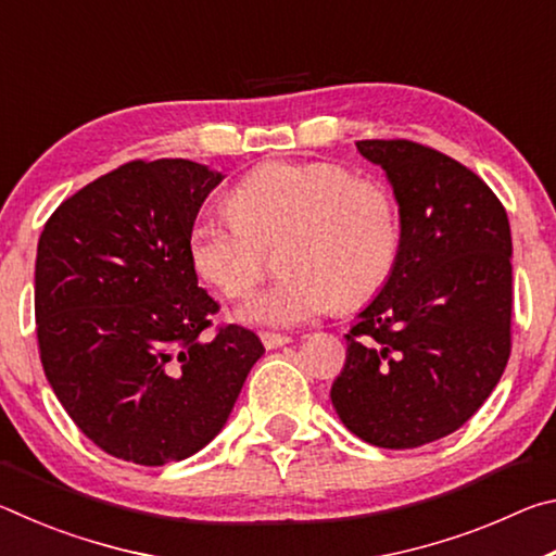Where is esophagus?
Instances as JSON below:
<instances>
[{
	"mask_svg": "<svg viewBox=\"0 0 556 556\" xmlns=\"http://www.w3.org/2000/svg\"><path fill=\"white\" fill-rule=\"evenodd\" d=\"M260 338H262V343H265L267 351H271V348H279V345H287L291 341V336L275 333V331H262Z\"/></svg>",
	"mask_w": 556,
	"mask_h": 556,
	"instance_id": "34e87169",
	"label": "esophagus"
}]
</instances>
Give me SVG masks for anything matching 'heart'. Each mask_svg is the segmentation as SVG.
Listing matches in <instances>:
<instances>
[{
	"label": "heart",
	"mask_w": 556,
	"mask_h": 556,
	"mask_svg": "<svg viewBox=\"0 0 556 556\" xmlns=\"http://www.w3.org/2000/svg\"><path fill=\"white\" fill-rule=\"evenodd\" d=\"M230 213H203L188 230L193 269L225 299H244L279 244L287 277L242 308L265 326H296L336 304L357 308L388 285L402 220L388 186L331 162H271L242 176Z\"/></svg>",
	"instance_id": "heart-1"
}]
</instances>
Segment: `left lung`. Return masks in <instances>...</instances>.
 <instances>
[{
	"label": "left lung",
	"instance_id": "left-lung-1",
	"mask_svg": "<svg viewBox=\"0 0 556 556\" xmlns=\"http://www.w3.org/2000/svg\"><path fill=\"white\" fill-rule=\"evenodd\" d=\"M400 203L392 277L345 333L331 402L355 437L417 448L464 427L510 357L513 238L481 176L409 139H363Z\"/></svg>",
	"mask_w": 556,
	"mask_h": 556
}]
</instances>
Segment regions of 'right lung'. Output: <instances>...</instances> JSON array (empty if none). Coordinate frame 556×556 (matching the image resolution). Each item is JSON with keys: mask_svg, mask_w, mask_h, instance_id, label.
I'll return each mask as SVG.
<instances>
[{"mask_svg": "<svg viewBox=\"0 0 556 556\" xmlns=\"http://www.w3.org/2000/svg\"><path fill=\"white\" fill-rule=\"evenodd\" d=\"M223 174L188 159L127 162L65 199L36 252V338L55 397L92 444L139 466L201 451L265 353L215 326L188 230Z\"/></svg>", "mask_w": 556, "mask_h": 556, "instance_id": "right-lung-1", "label": "right lung"}]
</instances>
